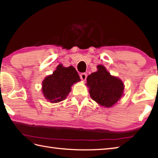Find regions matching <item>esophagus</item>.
<instances>
[{
  "label": "esophagus",
  "instance_id": "obj_1",
  "mask_svg": "<svg viewBox=\"0 0 158 158\" xmlns=\"http://www.w3.org/2000/svg\"><path fill=\"white\" fill-rule=\"evenodd\" d=\"M80 78H81V79L83 80V81H85L86 78H87V74L86 73H81V75H80Z\"/></svg>",
  "mask_w": 158,
  "mask_h": 158
}]
</instances>
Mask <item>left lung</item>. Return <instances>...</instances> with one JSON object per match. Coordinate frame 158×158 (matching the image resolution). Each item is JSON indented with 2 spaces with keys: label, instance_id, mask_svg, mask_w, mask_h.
Wrapping results in <instances>:
<instances>
[{
  "label": "left lung",
  "instance_id": "1",
  "mask_svg": "<svg viewBox=\"0 0 158 158\" xmlns=\"http://www.w3.org/2000/svg\"><path fill=\"white\" fill-rule=\"evenodd\" d=\"M87 78L89 94L92 100L106 107L112 106L123 95L124 85L117 77L111 76L102 65Z\"/></svg>",
  "mask_w": 158,
  "mask_h": 158
}]
</instances>
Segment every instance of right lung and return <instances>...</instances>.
Listing matches in <instances>:
<instances>
[{"instance_id":"1","label":"right lung","mask_w":158,"mask_h":158,"mask_svg":"<svg viewBox=\"0 0 158 158\" xmlns=\"http://www.w3.org/2000/svg\"><path fill=\"white\" fill-rule=\"evenodd\" d=\"M79 81L80 77L73 66L63 67L60 64L43 81L42 91L49 102H59L66 98L73 83Z\"/></svg>"}]
</instances>
